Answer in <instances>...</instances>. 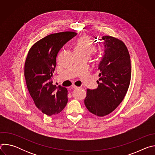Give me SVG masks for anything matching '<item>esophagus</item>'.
Here are the masks:
<instances>
[{
    "label": "esophagus",
    "instance_id": "34e87169",
    "mask_svg": "<svg viewBox=\"0 0 155 155\" xmlns=\"http://www.w3.org/2000/svg\"><path fill=\"white\" fill-rule=\"evenodd\" d=\"M72 87L74 88V89H78V88H80L79 87L76 86H75V85H72Z\"/></svg>",
    "mask_w": 155,
    "mask_h": 155
}]
</instances>
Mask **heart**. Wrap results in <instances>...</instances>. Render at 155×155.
I'll list each match as a JSON object with an SVG mask.
<instances>
[{
  "label": "heart",
  "mask_w": 155,
  "mask_h": 155,
  "mask_svg": "<svg viewBox=\"0 0 155 155\" xmlns=\"http://www.w3.org/2000/svg\"><path fill=\"white\" fill-rule=\"evenodd\" d=\"M96 49L93 41L87 36H83L78 38L75 44L74 51L76 54L90 55Z\"/></svg>",
  "instance_id": "b5f03b06"
}]
</instances>
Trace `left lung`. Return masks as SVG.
I'll use <instances>...</instances> for the list:
<instances>
[{
    "label": "left lung",
    "mask_w": 155,
    "mask_h": 155,
    "mask_svg": "<svg viewBox=\"0 0 155 155\" xmlns=\"http://www.w3.org/2000/svg\"><path fill=\"white\" fill-rule=\"evenodd\" d=\"M104 53L98 65V86L87 90L84 105L89 112L98 117L108 115L123 100L130 84L131 65L125 44L111 36H103Z\"/></svg>",
    "instance_id": "8db88e82"
}]
</instances>
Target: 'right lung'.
<instances>
[{
	"instance_id": "obj_1",
	"label": "right lung",
	"mask_w": 155,
	"mask_h": 155,
	"mask_svg": "<svg viewBox=\"0 0 155 155\" xmlns=\"http://www.w3.org/2000/svg\"><path fill=\"white\" fill-rule=\"evenodd\" d=\"M77 34L62 32L48 35L36 42L28 53L25 65L28 89L36 107L48 116L60 113L68 103L67 89L54 85L51 77L59 50Z\"/></svg>"
}]
</instances>
